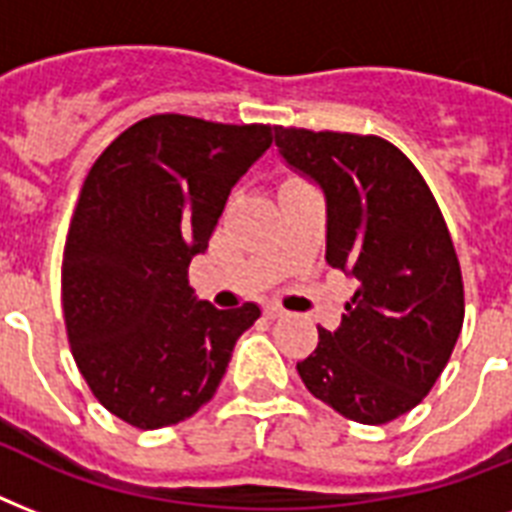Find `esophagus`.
<instances>
[{"label":"esophagus","instance_id":"esophagus-1","mask_svg":"<svg viewBox=\"0 0 512 512\" xmlns=\"http://www.w3.org/2000/svg\"><path fill=\"white\" fill-rule=\"evenodd\" d=\"M284 316V308L279 305H265V319H281Z\"/></svg>","mask_w":512,"mask_h":512}]
</instances>
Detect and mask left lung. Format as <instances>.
<instances>
[{
	"label": "left lung",
	"mask_w": 512,
	"mask_h": 512,
	"mask_svg": "<svg viewBox=\"0 0 512 512\" xmlns=\"http://www.w3.org/2000/svg\"><path fill=\"white\" fill-rule=\"evenodd\" d=\"M289 167L327 199V263L358 281L335 332L297 364L342 417L385 425L420 404L465 319L462 271L428 183L377 135L276 127Z\"/></svg>",
	"instance_id": "1"
}]
</instances>
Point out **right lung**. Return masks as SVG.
<instances>
[{"label":"right lung","mask_w":512,"mask_h":512,"mask_svg":"<svg viewBox=\"0 0 512 512\" xmlns=\"http://www.w3.org/2000/svg\"><path fill=\"white\" fill-rule=\"evenodd\" d=\"M271 124L156 114L92 164L63 249V319L92 396L132 428L188 420L223 380L260 308L196 300L201 255L239 177L271 148Z\"/></svg>","instance_id":"obj_1"}]
</instances>
